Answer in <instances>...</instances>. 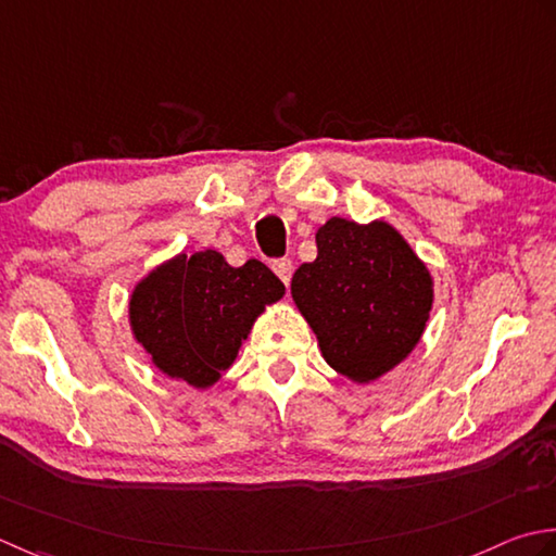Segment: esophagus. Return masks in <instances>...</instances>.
Instances as JSON below:
<instances>
[{"mask_svg":"<svg viewBox=\"0 0 556 556\" xmlns=\"http://www.w3.org/2000/svg\"><path fill=\"white\" fill-rule=\"evenodd\" d=\"M270 268H274V274L286 282V288L290 286V278H292V262L290 258H276L274 264H270Z\"/></svg>","mask_w":556,"mask_h":556,"instance_id":"obj_1","label":"esophagus"}]
</instances>
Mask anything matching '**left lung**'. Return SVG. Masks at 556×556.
Listing matches in <instances>:
<instances>
[{
	"instance_id": "1",
	"label": "left lung",
	"mask_w": 556,
	"mask_h": 556,
	"mask_svg": "<svg viewBox=\"0 0 556 556\" xmlns=\"http://www.w3.org/2000/svg\"><path fill=\"white\" fill-rule=\"evenodd\" d=\"M290 292L324 359L357 383L413 353L434 302L432 276L393 225L338 215L316 230V258L294 270Z\"/></svg>"
}]
</instances>
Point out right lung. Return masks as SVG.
Returning a JSON list of instances; mask_svg holds the SVG:
<instances>
[{
  "label": "right lung",
  "instance_id": "add662e5",
  "mask_svg": "<svg viewBox=\"0 0 556 556\" xmlns=\"http://www.w3.org/2000/svg\"><path fill=\"white\" fill-rule=\"evenodd\" d=\"M282 294L286 286L256 258L235 268L215 249L177 254L136 282L131 333L165 377L208 389L230 369L256 316Z\"/></svg>",
  "mask_w": 556,
  "mask_h": 556
}]
</instances>
